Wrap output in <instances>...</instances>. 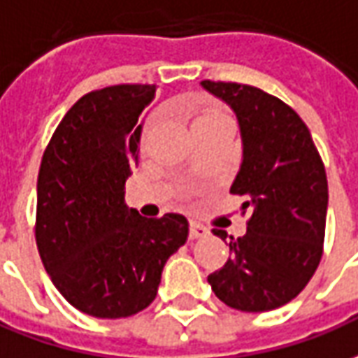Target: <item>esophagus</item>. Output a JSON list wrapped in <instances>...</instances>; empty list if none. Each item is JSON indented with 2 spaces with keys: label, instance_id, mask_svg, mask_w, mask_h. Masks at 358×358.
<instances>
[{
  "label": "esophagus",
  "instance_id": "34e87169",
  "mask_svg": "<svg viewBox=\"0 0 358 358\" xmlns=\"http://www.w3.org/2000/svg\"><path fill=\"white\" fill-rule=\"evenodd\" d=\"M205 234H209V229L201 222L192 221L189 222V238H201Z\"/></svg>",
  "mask_w": 358,
  "mask_h": 358
}]
</instances>
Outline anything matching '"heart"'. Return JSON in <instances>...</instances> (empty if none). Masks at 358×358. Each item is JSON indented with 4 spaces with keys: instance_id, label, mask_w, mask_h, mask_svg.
Masks as SVG:
<instances>
[{
    "instance_id": "1",
    "label": "heart",
    "mask_w": 358,
    "mask_h": 358,
    "mask_svg": "<svg viewBox=\"0 0 358 358\" xmlns=\"http://www.w3.org/2000/svg\"><path fill=\"white\" fill-rule=\"evenodd\" d=\"M219 124H231V116L219 106H207L199 110V114L194 118V127L219 126Z\"/></svg>"
}]
</instances>
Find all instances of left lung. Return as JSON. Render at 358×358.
I'll return each mask as SVG.
<instances>
[{"label": "left lung", "instance_id": "1", "mask_svg": "<svg viewBox=\"0 0 358 358\" xmlns=\"http://www.w3.org/2000/svg\"><path fill=\"white\" fill-rule=\"evenodd\" d=\"M236 112L244 159L231 187L250 211L246 234L207 277L217 299L242 312H267L299 296L324 254L327 178L308 127L294 110L252 85L203 81ZM227 238V232L213 229Z\"/></svg>", "mask_w": 358, "mask_h": 358}]
</instances>
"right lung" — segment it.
I'll return each mask as SVG.
<instances>
[{
    "instance_id": "1",
    "label": "right lung",
    "mask_w": 358,
    "mask_h": 358,
    "mask_svg": "<svg viewBox=\"0 0 358 358\" xmlns=\"http://www.w3.org/2000/svg\"><path fill=\"white\" fill-rule=\"evenodd\" d=\"M157 85L83 94L42 155L34 238L52 283L94 318H127L157 296L162 267L186 242L184 215L145 219L124 201L139 161V116Z\"/></svg>"
}]
</instances>
